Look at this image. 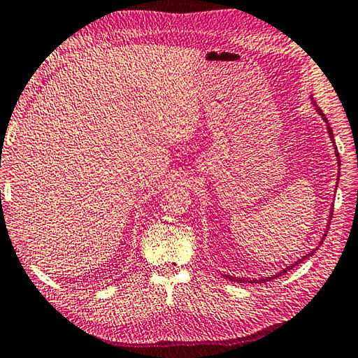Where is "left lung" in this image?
<instances>
[{"label": "left lung", "instance_id": "obj_1", "mask_svg": "<svg viewBox=\"0 0 358 358\" xmlns=\"http://www.w3.org/2000/svg\"><path fill=\"white\" fill-rule=\"evenodd\" d=\"M313 99V98H311ZM313 106H314V108H316V112L320 115V117H322V120L325 121V123H327V131H329V136H330V138H331V142L333 143H335V137H333V131H331V128H330V124H329V121H327V118H325V115L322 113V110H320V108L316 106V102H313ZM336 151H335V153H336V161H338V166H341V159H339V153H338V148H335ZM336 187H338V183H336ZM331 215H333V210H330V220H329V224H330V221H331ZM327 232H329V229H327ZM327 237V234H324V237L322 238H320V243L319 245H322V241H324V238ZM319 248V246H317ZM317 248H316V250H317ZM316 250H313L310 254H306V256H303L301 259H299V260H296V262H294V264H290L289 266H286V268H284V270H281L280 271V273H276V275H271V276H266V278H260V280H256V278H252V280H250V278H237V276H230V275H222L224 278H226V280H229V281H238V282H251V284H254V282H256V284H259V282H265V281H270V280H275V278H278V276H281V275H284V273H286V271L287 270H290V268H292V266H295L296 264H300V262H303V260H305V259H308V257H311L313 256V254H314V251H316Z\"/></svg>", "mask_w": 358, "mask_h": 358}]
</instances>
